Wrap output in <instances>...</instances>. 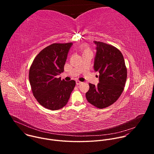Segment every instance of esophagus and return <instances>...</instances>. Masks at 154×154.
<instances>
[{"label":"esophagus","mask_w":154,"mask_h":154,"mask_svg":"<svg viewBox=\"0 0 154 154\" xmlns=\"http://www.w3.org/2000/svg\"><path fill=\"white\" fill-rule=\"evenodd\" d=\"M82 82H80V81H79V80H76V85H80V84H82Z\"/></svg>","instance_id":"1"}]
</instances>
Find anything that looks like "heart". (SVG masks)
<instances>
[{"mask_svg":"<svg viewBox=\"0 0 154 154\" xmlns=\"http://www.w3.org/2000/svg\"><path fill=\"white\" fill-rule=\"evenodd\" d=\"M81 51H82L83 54H87V53H92L91 49L89 47H88V46H86V45H84V46H83L82 47Z\"/></svg>","mask_w":154,"mask_h":154,"instance_id":"b5f03b06","label":"heart"}]
</instances>
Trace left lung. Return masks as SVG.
<instances>
[{"label":"left lung","instance_id":"1","mask_svg":"<svg viewBox=\"0 0 154 154\" xmlns=\"http://www.w3.org/2000/svg\"><path fill=\"white\" fill-rule=\"evenodd\" d=\"M96 45L94 69L99 73L97 86L89 83L86 93L89 103L99 108L114 103L122 93L127 76L124 57L121 51L106 43L94 41Z\"/></svg>","mask_w":154,"mask_h":154}]
</instances>
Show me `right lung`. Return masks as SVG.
Masks as SVG:
<instances>
[{"label":"right lung","mask_w":154,"mask_h":154,"mask_svg":"<svg viewBox=\"0 0 154 154\" xmlns=\"http://www.w3.org/2000/svg\"><path fill=\"white\" fill-rule=\"evenodd\" d=\"M72 42L54 43L35 58L29 70V81L34 97L42 106L51 110L67 104L75 82L57 76L63 72Z\"/></svg>","instance_id":"right-lung-1"}]
</instances>
